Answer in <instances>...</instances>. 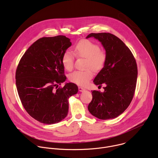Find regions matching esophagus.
<instances>
[{
    "instance_id": "esophagus-1",
    "label": "esophagus",
    "mask_w": 158,
    "mask_h": 158,
    "mask_svg": "<svg viewBox=\"0 0 158 158\" xmlns=\"http://www.w3.org/2000/svg\"><path fill=\"white\" fill-rule=\"evenodd\" d=\"M78 90H79V91H80V92H82V91H85V89L84 88L82 87H78Z\"/></svg>"
}]
</instances>
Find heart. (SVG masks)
<instances>
[{"mask_svg": "<svg viewBox=\"0 0 158 158\" xmlns=\"http://www.w3.org/2000/svg\"><path fill=\"white\" fill-rule=\"evenodd\" d=\"M74 53L79 57L85 58L82 71H76L69 76L70 81L79 85L85 86L93 76L94 71H100L106 60V53L100 49L99 45L91 40L83 39L78 42L74 47ZM74 55L71 52L65 51L62 56V63L64 68L71 71L74 64Z\"/></svg>", "mask_w": 158, "mask_h": 158, "instance_id": "1", "label": "heart"}]
</instances>
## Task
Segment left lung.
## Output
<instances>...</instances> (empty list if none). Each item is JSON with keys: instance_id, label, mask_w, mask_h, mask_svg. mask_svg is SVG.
Instances as JSON below:
<instances>
[{"instance_id": "obj_1", "label": "left lung", "mask_w": 158, "mask_h": 158, "mask_svg": "<svg viewBox=\"0 0 158 158\" xmlns=\"http://www.w3.org/2000/svg\"><path fill=\"white\" fill-rule=\"evenodd\" d=\"M102 44L106 55L104 66L94 80L96 85L105 84L104 91H93L88 110L100 119L115 118L127 108L135 93L138 77L136 59L126 44L116 35L106 32L91 33Z\"/></svg>"}]
</instances>
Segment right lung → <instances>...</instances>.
Segmentation results:
<instances>
[{
  "instance_id": "add662e5",
  "label": "right lung",
  "mask_w": 158,
  "mask_h": 158,
  "mask_svg": "<svg viewBox=\"0 0 158 158\" xmlns=\"http://www.w3.org/2000/svg\"><path fill=\"white\" fill-rule=\"evenodd\" d=\"M64 35L37 40L21 57L15 72V84L21 103L34 119L46 124L64 119L69 109V98L78 91L66 77L62 56L71 46Z\"/></svg>"
}]
</instances>
